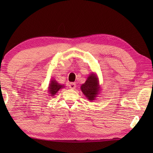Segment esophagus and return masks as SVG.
<instances>
[{"instance_id":"34e87169","label":"esophagus","mask_w":153,"mask_h":153,"mask_svg":"<svg viewBox=\"0 0 153 153\" xmlns=\"http://www.w3.org/2000/svg\"><path fill=\"white\" fill-rule=\"evenodd\" d=\"M70 89H74L75 88H76V84L75 83H71L70 84Z\"/></svg>"}]
</instances>
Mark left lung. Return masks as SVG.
Instances as JSON below:
<instances>
[{
	"label": "left lung",
	"instance_id": "1",
	"mask_svg": "<svg viewBox=\"0 0 153 153\" xmlns=\"http://www.w3.org/2000/svg\"><path fill=\"white\" fill-rule=\"evenodd\" d=\"M80 88L83 95L89 100V101L93 102V100H96L101 91V87L99 84L97 75L92 72L87 77L85 82L81 85Z\"/></svg>",
	"mask_w": 153,
	"mask_h": 153
}]
</instances>
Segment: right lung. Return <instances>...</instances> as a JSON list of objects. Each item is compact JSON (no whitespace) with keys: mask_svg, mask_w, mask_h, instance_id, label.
<instances>
[{"mask_svg":"<svg viewBox=\"0 0 153 153\" xmlns=\"http://www.w3.org/2000/svg\"><path fill=\"white\" fill-rule=\"evenodd\" d=\"M64 85H61L59 83L56 82L54 79H52L50 81V83L48 87V92L49 93L51 97H54L58 93V91L61 89L64 88Z\"/></svg>","mask_w":153,"mask_h":153,"instance_id":"obj_1","label":"right lung"}]
</instances>
